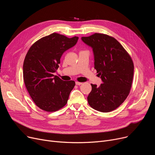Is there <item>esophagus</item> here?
<instances>
[{
	"instance_id": "obj_1",
	"label": "esophagus",
	"mask_w": 155,
	"mask_h": 155,
	"mask_svg": "<svg viewBox=\"0 0 155 155\" xmlns=\"http://www.w3.org/2000/svg\"><path fill=\"white\" fill-rule=\"evenodd\" d=\"M75 84L77 85H82V82H75Z\"/></svg>"
}]
</instances>
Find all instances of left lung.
I'll return each mask as SVG.
<instances>
[{"label":"left lung","instance_id":"left-lung-1","mask_svg":"<svg viewBox=\"0 0 155 155\" xmlns=\"http://www.w3.org/2000/svg\"><path fill=\"white\" fill-rule=\"evenodd\" d=\"M82 40L92 48L94 68L103 82L99 87L91 84L88 104L102 112L115 110L131 91L134 74L131 57L117 40L107 35L94 33Z\"/></svg>","mask_w":155,"mask_h":155}]
</instances>
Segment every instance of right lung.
<instances>
[{
	"mask_svg": "<svg viewBox=\"0 0 155 155\" xmlns=\"http://www.w3.org/2000/svg\"><path fill=\"white\" fill-rule=\"evenodd\" d=\"M78 39L53 32L29 49L23 64L24 82L32 100L41 110L53 112L67 104L75 82L63 81L53 73L59 67L63 53L75 46Z\"/></svg>",
	"mask_w": 155,
	"mask_h": 155,
	"instance_id": "1",
	"label": "right lung"
}]
</instances>
